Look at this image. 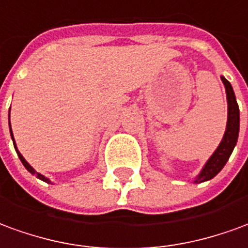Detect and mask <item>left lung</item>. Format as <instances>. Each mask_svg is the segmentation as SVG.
Segmentation results:
<instances>
[{
    "label": "left lung",
    "mask_w": 248,
    "mask_h": 248,
    "mask_svg": "<svg viewBox=\"0 0 248 248\" xmlns=\"http://www.w3.org/2000/svg\"><path fill=\"white\" fill-rule=\"evenodd\" d=\"M222 81L226 87V93H227V103H228V117H227V128L222 139V143L219 144L217 151L212 154L210 160L205 163L204 168L202 170L198 179L195 183H202L207 182L214 176H217L222 168L226 166V163L230 159L232 154L233 147L236 145L238 141V135H239V107L235 99V93L231 87V84L222 77Z\"/></svg>",
    "instance_id": "left-lung-1"
}]
</instances>
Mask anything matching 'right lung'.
I'll return each mask as SVG.
<instances>
[{
	"label": "right lung",
	"mask_w": 248,
	"mask_h": 248,
	"mask_svg": "<svg viewBox=\"0 0 248 248\" xmlns=\"http://www.w3.org/2000/svg\"><path fill=\"white\" fill-rule=\"evenodd\" d=\"M9 115H10V113H9ZM9 127H10V121H9ZM10 133H12V128H10ZM12 139H13V133H12ZM13 144H15L16 151H17V155H18V157H20V160L22 161V164H24V167H25L26 170L31 172V173H33V175H36V176L38 177V179H41V180H44V182H46V183H50V180H49V179H46V177L44 176V175H41V173H38V172H36V171H34V170H33V168H31V166H29V163H28V161H26L25 159H24V156L21 155L20 152H18V149H17V147H16L15 139H13Z\"/></svg>",
	"instance_id": "obj_1"
}]
</instances>
